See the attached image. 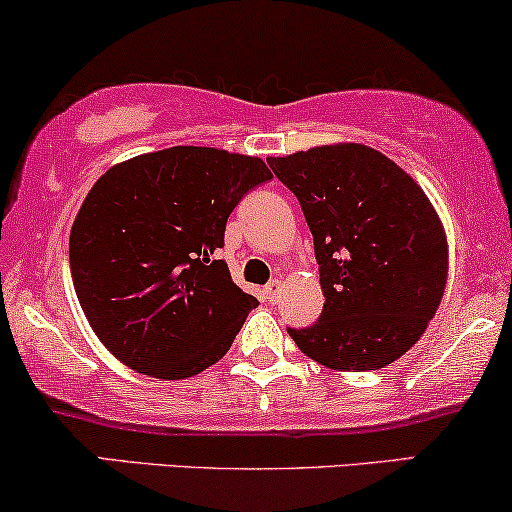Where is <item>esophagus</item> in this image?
I'll return each mask as SVG.
<instances>
[{
  "mask_svg": "<svg viewBox=\"0 0 512 512\" xmlns=\"http://www.w3.org/2000/svg\"><path fill=\"white\" fill-rule=\"evenodd\" d=\"M282 294V282L280 280H270L266 287H263V299L270 301V304H277Z\"/></svg>",
  "mask_w": 512,
  "mask_h": 512,
  "instance_id": "esophagus-1",
  "label": "esophagus"
}]
</instances>
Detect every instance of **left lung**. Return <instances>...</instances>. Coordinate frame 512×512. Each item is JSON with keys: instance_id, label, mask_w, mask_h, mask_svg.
<instances>
[{"instance_id": "obj_1", "label": "left lung", "mask_w": 512, "mask_h": 512, "mask_svg": "<svg viewBox=\"0 0 512 512\" xmlns=\"http://www.w3.org/2000/svg\"><path fill=\"white\" fill-rule=\"evenodd\" d=\"M311 227L325 306L289 337L332 370H380L401 358L437 313L449 244L432 201L401 166L365 144L270 156Z\"/></svg>"}]
</instances>
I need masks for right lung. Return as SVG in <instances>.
Returning a JSON list of instances; mask_svg holds the SVG:
<instances>
[{
    "label": "right lung",
    "instance_id": "right-lung-1",
    "mask_svg": "<svg viewBox=\"0 0 512 512\" xmlns=\"http://www.w3.org/2000/svg\"><path fill=\"white\" fill-rule=\"evenodd\" d=\"M270 178L258 156L170 147L116 163L94 182L68 258L82 313L118 361L185 380L225 356L258 301L216 251L232 208Z\"/></svg>",
    "mask_w": 512,
    "mask_h": 512
}]
</instances>
